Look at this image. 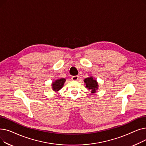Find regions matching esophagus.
I'll return each instance as SVG.
<instances>
[{"mask_svg": "<svg viewBox=\"0 0 146 146\" xmlns=\"http://www.w3.org/2000/svg\"><path fill=\"white\" fill-rule=\"evenodd\" d=\"M79 79V76H74L72 77V80L73 81H76Z\"/></svg>", "mask_w": 146, "mask_h": 146, "instance_id": "esophagus-1", "label": "esophagus"}]
</instances>
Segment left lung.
<instances>
[{"instance_id": "left-lung-1", "label": "left lung", "mask_w": 146, "mask_h": 146, "mask_svg": "<svg viewBox=\"0 0 146 146\" xmlns=\"http://www.w3.org/2000/svg\"><path fill=\"white\" fill-rule=\"evenodd\" d=\"M85 85H86V88L88 89V90H91L92 94H95L96 92V90L98 89V83L93 77H89L86 78L84 80Z\"/></svg>"}]
</instances>
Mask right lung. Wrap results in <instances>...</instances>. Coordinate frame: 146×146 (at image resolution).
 I'll return each instance as SVG.
<instances>
[{
	"label": "right lung",
	"mask_w": 146,
	"mask_h": 146,
	"mask_svg": "<svg viewBox=\"0 0 146 146\" xmlns=\"http://www.w3.org/2000/svg\"><path fill=\"white\" fill-rule=\"evenodd\" d=\"M66 79L64 78H61L56 80L52 83V90L55 92H57L63 88Z\"/></svg>",
	"instance_id": "obj_1"
}]
</instances>
